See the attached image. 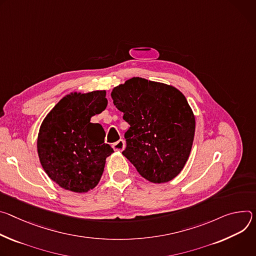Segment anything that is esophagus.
I'll return each mask as SVG.
<instances>
[{"label":"esophagus","mask_w":256,"mask_h":256,"mask_svg":"<svg viewBox=\"0 0 256 256\" xmlns=\"http://www.w3.org/2000/svg\"><path fill=\"white\" fill-rule=\"evenodd\" d=\"M112 148L117 152H122L125 148V141L123 139L118 140L117 142L112 144Z\"/></svg>","instance_id":"obj_1"}]
</instances>
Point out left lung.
Masks as SVG:
<instances>
[{
	"label": "left lung",
	"mask_w": 256,
	"mask_h": 256,
	"mask_svg": "<svg viewBox=\"0 0 256 256\" xmlns=\"http://www.w3.org/2000/svg\"><path fill=\"white\" fill-rule=\"evenodd\" d=\"M110 96L130 125L123 156L150 182L173 180L189 158L195 132V117L184 94L172 85L133 77Z\"/></svg>",
	"instance_id": "obj_1"
}]
</instances>
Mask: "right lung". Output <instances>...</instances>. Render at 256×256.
I'll return each mask as SVG.
<instances>
[{"instance_id":"obj_1","label":"right lung","mask_w":256,"mask_h":256,"mask_svg":"<svg viewBox=\"0 0 256 256\" xmlns=\"http://www.w3.org/2000/svg\"><path fill=\"white\" fill-rule=\"evenodd\" d=\"M108 104L106 90L71 92L44 119L38 137V154L48 176L60 187L88 192L100 182L106 158L114 152L104 144V130L90 123Z\"/></svg>"}]
</instances>
